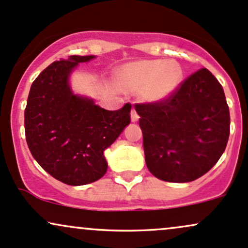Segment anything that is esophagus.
Wrapping results in <instances>:
<instances>
[{
  "instance_id": "esophagus-1",
  "label": "esophagus",
  "mask_w": 248,
  "mask_h": 248,
  "mask_svg": "<svg viewBox=\"0 0 248 248\" xmlns=\"http://www.w3.org/2000/svg\"><path fill=\"white\" fill-rule=\"evenodd\" d=\"M130 118H132V121L133 122H136V121L139 120V118H140V116H139L138 112H136L135 109H133L132 113H130Z\"/></svg>"
}]
</instances>
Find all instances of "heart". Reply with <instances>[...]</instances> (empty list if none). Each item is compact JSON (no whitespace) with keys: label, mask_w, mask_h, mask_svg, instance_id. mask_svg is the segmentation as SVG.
<instances>
[{"label":"heart","mask_w":248,"mask_h":248,"mask_svg":"<svg viewBox=\"0 0 248 248\" xmlns=\"http://www.w3.org/2000/svg\"><path fill=\"white\" fill-rule=\"evenodd\" d=\"M183 72L178 62L163 59L138 61L115 72L116 87L124 92L141 91L142 98L158 101L169 96L181 84Z\"/></svg>","instance_id":"obj_1"}]
</instances>
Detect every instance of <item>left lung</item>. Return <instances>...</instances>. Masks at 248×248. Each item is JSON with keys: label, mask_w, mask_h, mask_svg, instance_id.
Listing matches in <instances>:
<instances>
[{"label": "left lung", "mask_w": 248, "mask_h": 248, "mask_svg": "<svg viewBox=\"0 0 248 248\" xmlns=\"http://www.w3.org/2000/svg\"><path fill=\"white\" fill-rule=\"evenodd\" d=\"M143 134L146 164L155 177L186 183L209 171L230 135L224 90L207 69L184 79L158 101L135 104Z\"/></svg>", "instance_id": "8db88e82"}]
</instances>
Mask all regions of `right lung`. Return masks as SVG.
I'll use <instances>...</instances> for the list:
<instances>
[{
  "instance_id": "obj_1",
  "label": "right lung",
  "mask_w": 248,
  "mask_h": 248,
  "mask_svg": "<svg viewBox=\"0 0 248 248\" xmlns=\"http://www.w3.org/2000/svg\"><path fill=\"white\" fill-rule=\"evenodd\" d=\"M93 56H70L43 70L32 82L24 110L25 139L31 155L52 177L85 186L107 171L104 152L130 124V108L107 110L75 95L69 76Z\"/></svg>"
}]
</instances>
